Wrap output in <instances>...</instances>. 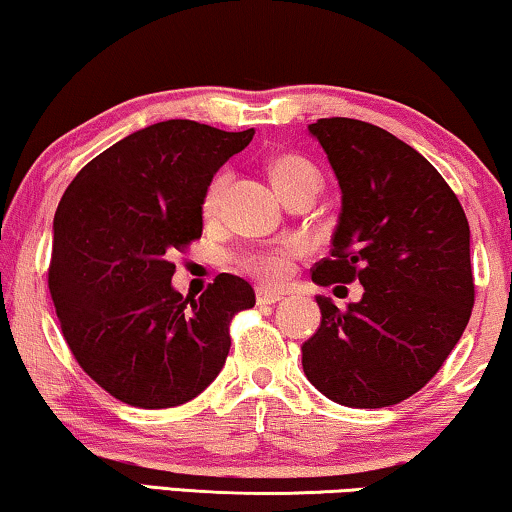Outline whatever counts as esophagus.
<instances>
[{"label":"esophagus","instance_id":"esophagus-1","mask_svg":"<svg viewBox=\"0 0 512 512\" xmlns=\"http://www.w3.org/2000/svg\"><path fill=\"white\" fill-rule=\"evenodd\" d=\"M283 299V294L280 292H273V290H266V287H257V304L259 306H271L276 304V301Z\"/></svg>","mask_w":512,"mask_h":512}]
</instances>
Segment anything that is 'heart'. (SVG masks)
Here are the masks:
<instances>
[{"instance_id": "b5f03b06", "label": "heart", "mask_w": 512, "mask_h": 512, "mask_svg": "<svg viewBox=\"0 0 512 512\" xmlns=\"http://www.w3.org/2000/svg\"><path fill=\"white\" fill-rule=\"evenodd\" d=\"M269 181L278 197H283L287 190H292V187H297V185H304V183L320 185L318 171L313 169V164H308L306 160H301V157H297V155L271 157ZM227 183H229L227 174L213 176L211 183H208L204 199H201V211H204L206 220H213L215 215H218L222 199H225V192H227ZM294 253H297V248L294 246H278V248L259 250V253H250L246 259H243V269L253 273V276H257L259 280H264V283L278 285V283H283V280L287 278V273H290V264H292Z\"/></svg>"}]
</instances>
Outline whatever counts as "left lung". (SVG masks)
Masks as SVG:
<instances>
[{"mask_svg":"<svg viewBox=\"0 0 512 512\" xmlns=\"http://www.w3.org/2000/svg\"><path fill=\"white\" fill-rule=\"evenodd\" d=\"M341 187L329 257L313 283L359 280L341 311L318 294L322 322L301 345L315 390L350 408H383L422 390L462 338L473 308L471 229L443 176L369 122L308 125Z\"/></svg>","mask_w":512,"mask_h":512,"instance_id":"obj_1","label":"left lung"}]
</instances>
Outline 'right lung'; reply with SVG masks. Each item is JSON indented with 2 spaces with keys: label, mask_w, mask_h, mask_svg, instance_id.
<instances>
[{
  "label": "right lung",
  "mask_w": 512,
  "mask_h": 512,
  "mask_svg": "<svg viewBox=\"0 0 512 512\" xmlns=\"http://www.w3.org/2000/svg\"><path fill=\"white\" fill-rule=\"evenodd\" d=\"M253 136L155 122L85 164L57 206L48 285L62 334L83 371L129 406L204 392L229 355V320L255 306L232 273L199 299L171 285V257L201 236L208 183Z\"/></svg>",
  "instance_id": "1"
}]
</instances>
